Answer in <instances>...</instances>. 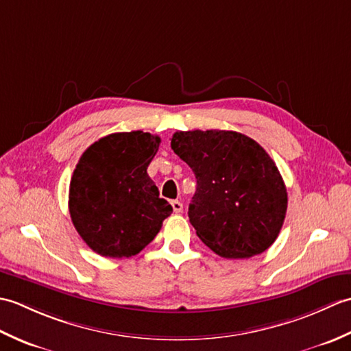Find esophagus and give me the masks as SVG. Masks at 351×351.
Wrapping results in <instances>:
<instances>
[{
    "label": "esophagus",
    "instance_id": "34e87169",
    "mask_svg": "<svg viewBox=\"0 0 351 351\" xmlns=\"http://www.w3.org/2000/svg\"><path fill=\"white\" fill-rule=\"evenodd\" d=\"M170 204H171V208H173V211L176 214L182 213V202H181V200H171Z\"/></svg>",
    "mask_w": 351,
    "mask_h": 351
}]
</instances>
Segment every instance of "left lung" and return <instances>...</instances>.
Listing matches in <instances>:
<instances>
[{"label":"left lung","instance_id":"obj_1","mask_svg":"<svg viewBox=\"0 0 351 351\" xmlns=\"http://www.w3.org/2000/svg\"><path fill=\"white\" fill-rule=\"evenodd\" d=\"M171 149L195 171L189 217L217 255L244 259L265 252L285 220L288 195L263 146L235 131H178Z\"/></svg>","mask_w":351,"mask_h":351}]
</instances>
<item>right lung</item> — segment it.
<instances>
[{
  "label": "right lung",
  "mask_w": 351,
  "mask_h": 351,
  "mask_svg": "<svg viewBox=\"0 0 351 351\" xmlns=\"http://www.w3.org/2000/svg\"><path fill=\"white\" fill-rule=\"evenodd\" d=\"M160 141L143 131L114 132L81 155L71 180L69 213L80 237L101 256L137 255L173 211L147 175Z\"/></svg>",
  "instance_id": "right-lung-1"
}]
</instances>
